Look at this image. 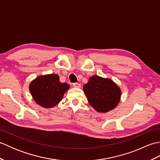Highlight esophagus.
Returning a JSON list of instances; mask_svg holds the SVG:
<instances>
[{"instance_id":"1","label":"esophagus","mask_w":160,"mask_h":160,"mask_svg":"<svg viewBox=\"0 0 160 160\" xmlns=\"http://www.w3.org/2000/svg\"><path fill=\"white\" fill-rule=\"evenodd\" d=\"M73 85L74 87H76V88H80V86H81L80 84L78 83V82H74V83L73 84Z\"/></svg>"}]
</instances>
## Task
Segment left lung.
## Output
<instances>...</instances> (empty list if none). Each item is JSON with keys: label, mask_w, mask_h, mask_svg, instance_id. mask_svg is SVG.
<instances>
[{"label": "left lung", "mask_w": 160, "mask_h": 160, "mask_svg": "<svg viewBox=\"0 0 160 160\" xmlns=\"http://www.w3.org/2000/svg\"><path fill=\"white\" fill-rule=\"evenodd\" d=\"M88 102L96 111L107 113L117 107L121 89L113 80L98 76L91 77L83 87Z\"/></svg>", "instance_id": "obj_1"}]
</instances>
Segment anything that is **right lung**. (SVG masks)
Instances as JSON below:
<instances>
[{
  "label": "right lung",
  "mask_w": 160,
  "mask_h": 160,
  "mask_svg": "<svg viewBox=\"0 0 160 160\" xmlns=\"http://www.w3.org/2000/svg\"><path fill=\"white\" fill-rule=\"evenodd\" d=\"M69 89V84L60 82L56 74L40 76L29 84V91L33 100L44 108L55 107L62 100L64 93Z\"/></svg>",
  "instance_id": "obj_1"
}]
</instances>
